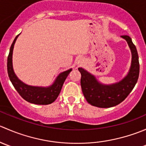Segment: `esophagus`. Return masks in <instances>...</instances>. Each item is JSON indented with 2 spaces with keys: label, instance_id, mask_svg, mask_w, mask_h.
Returning <instances> with one entry per match:
<instances>
[{
  "label": "esophagus",
  "instance_id": "1",
  "mask_svg": "<svg viewBox=\"0 0 146 146\" xmlns=\"http://www.w3.org/2000/svg\"><path fill=\"white\" fill-rule=\"evenodd\" d=\"M82 61H83L82 58H79V59H78L77 62H76V63H77V64H82Z\"/></svg>",
  "mask_w": 146,
  "mask_h": 146
}]
</instances>
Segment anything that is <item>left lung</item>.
<instances>
[{"label": "left lung", "instance_id": "8db88e82", "mask_svg": "<svg viewBox=\"0 0 146 146\" xmlns=\"http://www.w3.org/2000/svg\"><path fill=\"white\" fill-rule=\"evenodd\" d=\"M131 48L132 54L131 66L127 76L121 81L113 85H102L95 76L79 68L81 73L80 85L84 97L91 105L101 108H108L120 104L127 98L136 85L139 76V61L136 46L128 35H123Z\"/></svg>", "mask_w": 146, "mask_h": 146}]
</instances>
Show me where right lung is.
<instances>
[{
    "label": "right lung",
    "instance_id": "1",
    "mask_svg": "<svg viewBox=\"0 0 146 146\" xmlns=\"http://www.w3.org/2000/svg\"><path fill=\"white\" fill-rule=\"evenodd\" d=\"M18 36L19 35L15 38L10 46V52L8 56L7 68H8V73L10 81L17 92L20 94V96L28 102L35 104H42V105L49 104L54 102L59 95L64 81L72 69H69L66 71L60 73L54 84L48 88L30 86V85L23 83L17 78V77L15 74L13 68V62H12L13 47Z\"/></svg>",
    "mask_w": 146,
    "mask_h": 146
}]
</instances>
